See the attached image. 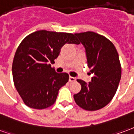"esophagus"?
<instances>
[{
  "instance_id": "esophagus-1",
  "label": "esophagus",
  "mask_w": 134,
  "mask_h": 134,
  "mask_svg": "<svg viewBox=\"0 0 134 134\" xmlns=\"http://www.w3.org/2000/svg\"><path fill=\"white\" fill-rule=\"evenodd\" d=\"M76 81V79L74 77L70 76L69 77V82H74Z\"/></svg>"
}]
</instances>
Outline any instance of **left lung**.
Wrapping results in <instances>:
<instances>
[{"instance_id": "obj_1", "label": "left lung", "mask_w": 134, "mask_h": 134, "mask_svg": "<svg viewBox=\"0 0 134 134\" xmlns=\"http://www.w3.org/2000/svg\"><path fill=\"white\" fill-rule=\"evenodd\" d=\"M86 49L88 66L93 74L88 83L78 79L80 92L74 94L75 102L86 111H96L114 98L121 77V66L113 43L92 31L75 34Z\"/></svg>"}]
</instances>
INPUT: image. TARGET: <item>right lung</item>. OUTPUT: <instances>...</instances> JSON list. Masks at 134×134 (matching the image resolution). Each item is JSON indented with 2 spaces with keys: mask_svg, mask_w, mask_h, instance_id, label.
Masks as SVG:
<instances>
[{
  "mask_svg": "<svg viewBox=\"0 0 134 134\" xmlns=\"http://www.w3.org/2000/svg\"><path fill=\"white\" fill-rule=\"evenodd\" d=\"M66 43L79 44L74 34L41 30L29 34L18 47L12 66L13 83L26 106L44 109L56 100L60 88L68 81L66 73H56L50 63Z\"/></svg>",
  "mask_w": 134,
  "mask_h": 134,
  "instance_id": "add662e5",
  "label": "right lung"
}]
</instances>
